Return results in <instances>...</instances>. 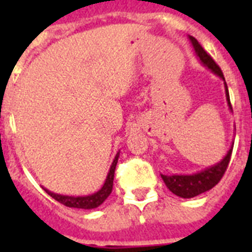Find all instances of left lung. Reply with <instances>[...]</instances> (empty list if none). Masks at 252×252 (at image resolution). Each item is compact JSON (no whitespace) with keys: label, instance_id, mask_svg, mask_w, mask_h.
Returning <instances> with one entry per match:
<instances>
[{"label":"left lung","instance_id":"obj_1","mask_svg":"<svg viewBox=\"0 0 252 252\" xmlns=\"http://www.w3.org/2000/svg\"><path fill=\"white\" fill-rule=\"evenodd\" d=\"M189 40H191L192 45H193V49H195L196 55L200 59V61L208 69H211L215 74H217L221 80H223L227 106L231 110L230 96H229V90H227V85L225 82V77L222 74V70L220 69L219 65L216 64L215 60L211 57V55H208L205 52V49L200 45V43L196 40L195 37L189 36ZM231 152H233V145H231L230 150L227 152L226 156L223 157L222 161L219 162L217 165L207 167L203 171L196 172V174H192V175H162L161 174L162 179H163L167 188L174 195L183 197V199L195 197V196L200 195V193H204V192L212 189L221 180V178H222L225 171H226L229 162H230Z\"/></svg>","mask_w":252,"mask_h":252}]
</instances>
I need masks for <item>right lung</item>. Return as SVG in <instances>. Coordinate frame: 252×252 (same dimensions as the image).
<instances>
[{
  "label": "right lung",
  "mask_w": 252,
  "mask_h": 252,
  "mask_svg": "<svg viewBox=\"0 0 252 252\" xmlns=\"http://www.w3.org/2000/svg\"><path fill=\"white\" fill-rule=\"evenodd\" d=\"M119 159V153L116 154L112 165H111L110 172L106 178V182L103 184V187L99 189L98 192H95L93 195L89 196H64L59 195V193H53V192L48 191L47 188H44V191L48 193L49 196H52L53 199L59 201V203L64 204L65 207L69 208H80V209H93V208L99 207L104 200L110 196L112 192V186H114V176H115V168H116V163Z\"/></svg>",
  "instance_id": "right-lung-1"
}]
</instances>
